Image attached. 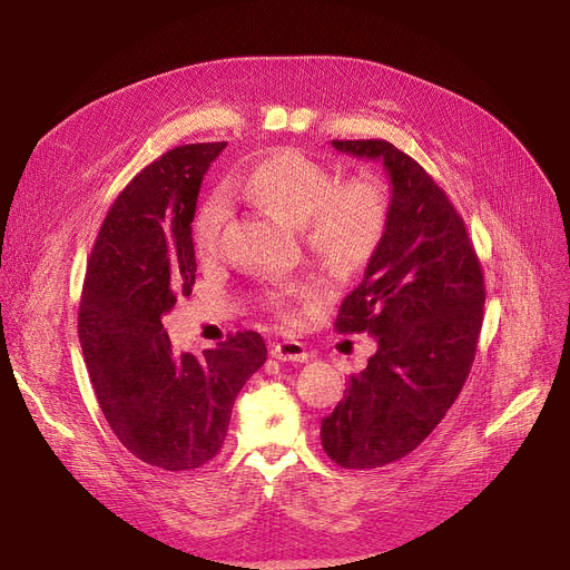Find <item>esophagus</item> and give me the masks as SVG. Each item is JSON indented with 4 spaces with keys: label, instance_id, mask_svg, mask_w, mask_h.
I'll return each instance as SVG.
<instances>
[{
    "label": "esophagus",
    "instance_id": "34e87169",
    "mask_svg": "<svg viewBox=\"0 0 570 570\" xmlns=\"http://www.w3.org/2000/svg\"><path fill=\"white\" fill-rule=\"evenodd\" d=\"M269 355L277 357V361H288V363H305L307 361V348L301 342H277L269 346Z\"/></svg>",
    "mask_w": 570,
    "mask_h": 570
}]
</instances>
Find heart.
Returning <instances> with one entry per match:
<instances>
[{
	"label": "heart",
	"mask_w": 570,
	"mask_h": 570,
	"mask_svg": "<svg viewBox=\"0 0 570 570\" xmlns=\"http://www.w3.org/2000/svg\"><path fill=\"white\" fill-rule=\"evenodd\" d=\"M335 183V175L312 157L297 149H277L243 179L228 183L226 191L282 224L301 226L309 249L327 265L355 269L381 245L387 226V191L376 177ZM226 215L224 198L203 205L194 224L198 256L213 258L217 254ZM316 295L314 286H282L267 293V303L284 321H295Z\"/></svg>",
	"instance_id": "heart-1"
}]
</instances>
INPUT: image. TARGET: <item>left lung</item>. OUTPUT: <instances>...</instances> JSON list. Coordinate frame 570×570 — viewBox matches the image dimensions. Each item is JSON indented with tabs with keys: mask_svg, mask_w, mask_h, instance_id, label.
Segmentation results:
<instances>
[{
	"mask_svg": "<svg viewBox=\"0 0 570 570\" xmlns=\"http://www.w3.org/2000/svg\"><path fill=\"white\" fill-rule=\"evenodd\" d=\"M391 177L381 245L340 307L335 331L370 333L376 353L321 421L323 451L344 469H376L421 445L458 400L483 325V267L455 205L393 142L333 140Z\"/></svg>",
	"mask_w": 570,
	"mask_h": 570,
	"instance_id": "8db88e82",
	"label": "left lung"
}]
</instances>
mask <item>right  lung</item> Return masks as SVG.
<instances>
[{
    "instance_id": "1",
    "label": "right lung",
    "mask_w": 570,
    "mask_h": 570,
    "mask_svg": "<svg viewBox=\"0 0 570 570\" xmlns=\"http://www.w3.org/2000/svg\"><path fill=\"white\" fill-rule=\"evenodd\" d=\"M224 147L179 145L145 166L110 205L82 284L78 337L99 406L127 451L166 471L222 451L235 397L267 355L254 331L179 353L161 323L191 295L196 200Z\"/></svg>"
}]
</instances>
